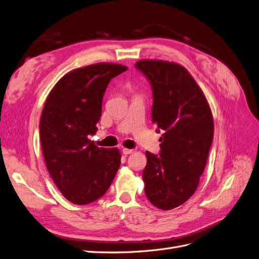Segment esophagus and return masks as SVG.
I'll return each instance as SVG.
<instances>
[{"label": "esophagus", "mask_w": 259, "mask_h": 259, "mask_svg": "<svg viewBox=\"0 0 259 259\" xmlns=\"http://www.w3.org/2000/svg\"><path fill=\"white\" fill-rule=\"evenodd\" d=\"M135 152V150H131V149H122V153L124 155H129V154H132Z\"/></svg>", "instance_id": "obj_1"}]
</instances>
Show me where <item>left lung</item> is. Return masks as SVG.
I'll use <instances>...</instances> for the list:
<instances>
[{"label":"left lung","mask_w":259,"mask_h":259,"mask_svg":"<svg viewBox=\"0 0 259 259\" xmlns=\"http://www.w3.org/2000/svg\"><path fill=\"white\" fill-rule=\"evenodd\" d=\"M136 67L153 90L152 120L164 134L159 155L145 152V195L162 210L186 203L199 183L213 138L210 107L201 88L183 66L143 60Z\"/></svg>","instance_id":"obj_1"}]
</instances>
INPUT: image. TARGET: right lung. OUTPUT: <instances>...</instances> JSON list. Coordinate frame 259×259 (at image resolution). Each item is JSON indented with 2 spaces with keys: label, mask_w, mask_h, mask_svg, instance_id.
<instances>
[{
  "label": "right lung",
  "mask_w": 259,
  "mask_h": 259,
  "mask_svg": "<svg viewBox=\"0 0 259 259\" xmlns=\"http://www.w3.org/2000/svg\"><path fill=\"white\" fill-rule=\"evenodd\" d=\"M127 67L100 63L71 70L52 89L40 119V141L48 170L69 202L87 205L106 193L121 155L98 147L97 132L109 81Z\"/></svg>",
  "instance_id": "add662e5"
}]
</instances>
